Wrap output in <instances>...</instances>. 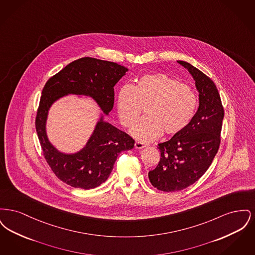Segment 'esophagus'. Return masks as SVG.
I'll return each instance as SVG.
<instances>
[{"label":"esophagus","instance_id":"1","mask_svg":"<svg viewBox=\"0 0 255 255\" xmlns=\"http://www.w3.org/2000/svg\"><path fill=\"white\" fill-rule=\"evenodd\" d=\"M145 146L144 143H142V142H140V141H135V142H134V148H135V149H141V148H143V147H145Z\"/></svg>","mask_w":255,"mask_h":255}]
</instances>
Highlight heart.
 I'll use <instances>...</instances> for the list:
<instances>
[{
	"label": "heart",
	"instance_id": "heart-1",
	"mask_svg": "<svg viewBox=\"0 0 255 255\" xmlns=\"http://www.w3.org/2000/svg\"><path fill=\"white\" fill-rule=\"evenodd\" d=\"M142 109L146 117L132 130L142 141L161 133L175 135L182 132L194 118L197 97L193 89L165 73L141 76L135 85L123 87L118 97V111L122 125L131 127Z\"/></svg>",
	"mask_w": 255,
	"mask_h": 255
}]
</instances>
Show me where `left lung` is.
<instances>
[{
  "label": "left lung",
  "instance_id": "obj_1",
  "mask_svg": "<svg viewBox=\"0 0 255 255\" xmlns=\"http://www.w3.org/2000/svg\"><path fill=\"white\" fill-rule=\"evenodd\" d=\"M194 78L199 108L190 124L169 140L158 143L160 159L148 177L164 192L180 191L197 182L218 152L224 108L214 82L187 62L178 61Z\"/></svg>",
  "mask_w": 255,
  "mask_h": 255
}]
</instances>
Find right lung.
Segmentation results:
<instances>
[{
  "label": "right lung",
  "mask_w": 255,
  "mask_h": 255,
  "mask_svg": "<svg viewBox=\"0 0 255 255\" xmlns=\"http://www.w3.org/2000/svg\"><path fill=\"white\" fill-rule=\"evenodd\" d=\"M127 71L114 62L83 57L70 63L44 86L35 128L44 158L62 182L82 189L99 186L109 178L120 153L132 149L134 140L101 119L85 148L73 155L62 154L49 143L46 134L50 105L67 94L86 95L96 99L107 115L114 107V86Z\"/></svg>",
  "instance_id": "add662e5"
}]
</instances>
